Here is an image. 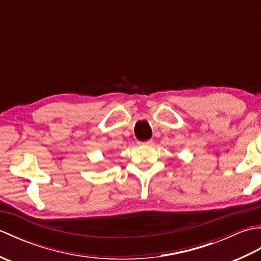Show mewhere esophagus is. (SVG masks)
I'll return each instance as SVG.
<instances>
[{
  "mask_svg": "<svg viewBox=\"0 0 261 261\" xmlns=\"http://www.w3.org/2000/svg\"><path fill=\"white\" fill-rule=\"evenodd\" d=\"M138 145L140 147H150L153 145V141L152 140H148V141H139L138 142Z\"/></svg>",
  "mask_w": 261,
  "mask_h": 261,
  "instance_id": "34e87169",
  "label": "esophagus"
}]
</instances>
